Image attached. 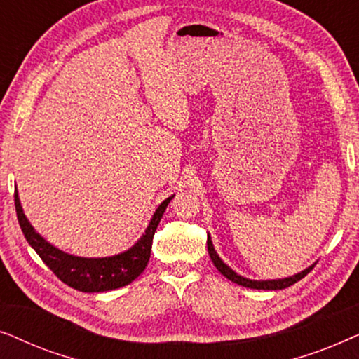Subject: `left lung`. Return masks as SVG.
Wrapping results in <instances>:
<instances>
[{
  "label": "left lung",
  "instance_id": "1",
  "mask_svg": "<svg viewBox=\"0 0 359 359\" xmlns=\"http://www.w3.org/2000/svg\"><path fill=\"white\" fill-rule=\"evenodd\" d=\"M208 250H209V257H210V259H212L214 266L217 268L225 278L230 279V281L235 284H238V286L250 287V289H264V291H278V289H286L289 286H292L294 283L301 281V279L306 276V274L311 271L313 266H316V263H313L312 266L302 269L301 273L294 274V276H289V278H283V279H250V278L242 276V274L235 273L233 269L229 266V264H225L222 259H220V257L217 255V252H215V248L212 245V240H210V235H208Z\"/></svg>",
  "mask_w": 359,
  "mask_h": 359
}]
</instances>
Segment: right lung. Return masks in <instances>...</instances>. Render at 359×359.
<instances>
[{
  "mask_svg": "<svg viewBox=\"0 0 359 359\" xmlns=\"http://www.w3.org/2000/svg\"><path fill=\"white\" fill-rule=\"evenodd\" d=\"M173 198L175 194L166 198L156 208L145 232L129 250L104 258L75 257V255L62 252L60 248L53 247L50 242H47L41 233L36 232V229L27 220L22 210L21 201H19L18 189L14 191V205H16L18 220L24 237L60 281L81 292H104L127 286L144 273L147 263L150 259L151 242H154L156 227H158L160 220L163 217L166 205Z\"/></svg>",
  "mask_w": 359,
  "mask_h": 359,
  "instance_id": "1",
  "label": "right lung"
}]
</instances>
